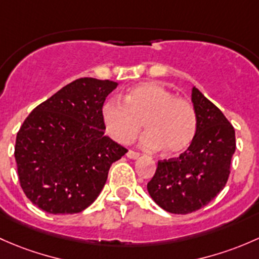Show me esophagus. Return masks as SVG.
Wrapping results in <instances>:
<instances>
[{
    "instance_id": "obj_1",
    "label": "esophagus",
    "mask_w": 259,
    "mask_h": 259,
    "mask_svg": "<svg viewBox=\"0 0 259 259\" xmlns=\"http://www.w3.org/2000/svg\"><path fill=\"white\" fill-rule=\"evenodd\" d=\"M127 157H128V158H132V159H137L138 157H140V153H138V152L132 151V149H130V151L127 152Z\"/></svg>"
}]
</instances>
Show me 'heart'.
<instances>
[{
	"label": "heart",
	"instance_id": "1",
	"mask_svg": "<svg viewBox=\"0 0 259 259\" xmlns=\"http://www.w3.org/2000/svg\"><path fill=\"white\" fill-rule=\"evenodd\" d=\"M106 131L119 143L132 142L143 128L147 131L141 145L149 151L168 156L188 148L197 131V113L188 100L176 97L158 82H145L132 87L124 102L112 98L102 110Z\"/></svg>",
	"mask_w": 259,
	"mask_h": 259
}]
</instances>
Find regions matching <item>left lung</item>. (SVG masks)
I'll return each mask as SVG.
<instances>
[{"instance_id": "left-lung-1", "label": "left lung", "mask_w": 259, "mask_h": 259, "mask_svg": "<svg viewBox=\"0 0 259 259\" xmlns=\"http://www.w3.org/2000/svg\"><path fill=\"white\" fill-rule=\"evenodd\" d=\"M197 131L177 158L158 161L147 183L149 196L161 208L187 214L207 206L227 183L236 151L234 128L222 111L198 89H192Z\"/></svg>"}]
</instances>
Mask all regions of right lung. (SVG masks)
<instances>
[{
  "instance_id": "add662e5",
  "label": "right lung",
  "mask_w": 259,
  "mask_h": 259,
  "mask_svg": "<svg viewBox=\"0 0 259 259\" xmlns=\"http://www.w3.org/2000/svg\"><path fill=\"white\" fill-rule=\"evenodd\" d=\"M118 86L83 77L37 106L17 132L15 158L26 197L52 214L82 212L127 149L105 136L102 107Z\"/></svg>"
}]
</instances>
